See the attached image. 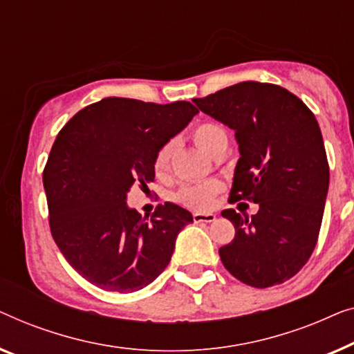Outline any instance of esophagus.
Returning a JSON list of instances; mask_svg holds the SVG:
<instances>
[{"label": "esophagus", "mask_w": 354, "mask_h": 354, "mask_svg": "<svg viewBox=\"0 0 354 354\" xmlns=\"http://www.w3.org/2000/svg\"><path fill=\"white\" fill-rule=\"evenodd\" d=\"M192 220L194 223H212L216 220V215H213V213H194Z\"/></svg>", "instance_id": "34e87169"}]
</instances>
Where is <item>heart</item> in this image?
<instances>
[{"instance_id":"heart-1","label":"heart","mask_w":354,"mask_h":354,"mask_svg":"<svg viewBox=\"0 0 354 354\" xmlns=\"http://www.w3.org/2000/svg\"><path fill=\"white\" fill-rule=\"evenodd\" d=\"M191 139L196 146L205 152L207 156L213 157L220 149L227 147V133L220 123L212 120L198 122L191 129ZM171 158V144H163L153 157V171L157 176H163L170 168ZM223 184L216 179H210L205 183L184 184L175 194V201L183 207L191 210L205 212L215 205V198L221 192Z\"/></svg>"}]
</instances>
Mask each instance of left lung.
I'll return each mask as SVG.
<instances>
[{
	"label": "left lung",
	"mask_w": 354,
	"mask_h": 354,
	"mask_svg": "<svg viewBox=\"0 0 354 354\" xmlns=\"http://www.w3.org/2000/svg\"><path fill=\"white\" fill-rule=\"evenodd\" d=\"M194 102L236 131L241 158L229 203L260 205L250 218L234 208L221 212L236 227L220 248L223 265L250 287L288 281L315 250L328 189L315 113L286 88L260 82L232 84Z\"/></svg>",
	"instance_id": "left-lung-1"
}]
</instances>
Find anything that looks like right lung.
<instances>
[{"label": "right lung", "instance_id": "obj_1", "mask_svg": "<svg viewBox=\"0 0 354 354\" xmlns=\"http://www.w3.org/2000/svg\"><path fill=\"white\" fill-rule=\"evenodd\" d=\"M191 102L106 97L59 131L43 170L49 227L78 274L107 292L129 293L165 270L176 236L192 223L165 202L141 218L127 205L131 187L153 181V157L192 120Z\"/></svg>", "mask_w": 354, "mask_h": 354}]
</instances>
